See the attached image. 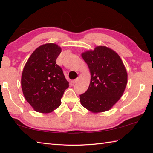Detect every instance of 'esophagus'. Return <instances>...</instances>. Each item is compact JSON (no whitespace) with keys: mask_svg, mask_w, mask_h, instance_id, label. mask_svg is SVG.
I'll list each match as a JSON object with an SVG mask.
<instances>
[{"mask_svg":"<svg viewBox=\"0 0 153 153\" xmlns=\"http://www.w3.org/2000/svg\"><path fill=\"white\" fill-rule=\"evenodd\" d=\"M78 81H79V77H77V78H76V79L73 80L72 82H71V83H72L73 84H74V83H76L77 82H78Z\"/></svg>","mask_w":153,"mask_h":153,"instance_id":"34e87169","label":"esophagus"}]
</instances>
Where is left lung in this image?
Returning <instances> with one entry per match:
<instances>
[{
	"label": "left lung",
	"instance_id": "left-lung-1",
	"mask_svg": "<svg viewBox=\"0 0 153 153\" xmlns=\"http://www.w3.org/2000/svg\"><path fill=\"white\" fill-rule=\"evenodd\" d=\"M88 66L91 81L79 95L82 105L93 113L108 111L118 101L128 83V73L118 53L106 46H97L81 54Z\"/></svg>",
	"mask_w": 153,
	"mask_h": 153
}]
</instances>
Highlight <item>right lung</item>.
Instances as JSON below:
<instances>
[{"label": "right lung", "instance_id": "obj_1", "mask_svg": "<svg viewBox=\"0 0 153 153\" xmlns=\"http://www.w3.org/2000/svg\"><path fill=\"white\" fill-rule=\"evenodd\" d=\"M62 48L45 43L35 49L22 71L21 85L25 100L35 111L50 113L61 105L69 82L56 60Z\"/></svg>", "mask_w": 153, "mask_h": 153}]
</instances>
